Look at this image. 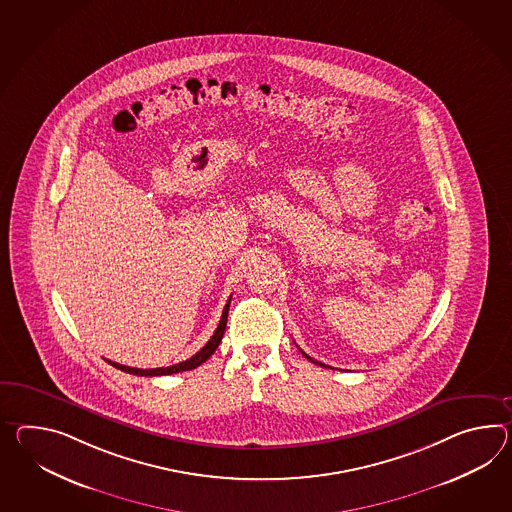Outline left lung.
I'll list each match as a JSON object with an SVG mask.
<instances>
[{"label":"left lung","instance_id":"8db88e82","mask_svg":"<svg viewBox=\"0 0 512 512\" xmlns=\"http://www.w3.org/2000/svg\"><path fill=\"white\" fill-rule=\"evenodd\" d=\"M301 353H303V355H305V357H307V359H309V361L314 362V364H320V366H325V364H322V362L314 361V359H312V357H309V355H307V353H305V351H301Z\"/></svg>","mask_w":512,"mask_h":512}]
</instances>
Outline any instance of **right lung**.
<instances>
[{
    "instance_id": "obj_1",
    "label": "right lung",
    "mask_w": 512,
    "mask_h": 512,
    "mask_svg": "<svg viewBox=\"0 0 512 512\" xmlns=\"http://www.w3.org/2000/svg\"><path fill=\"white\" fill-rule=\"evenodd\" d=\"M229 303H231V298L227 300L225 303L224 312H222V320H220V324L216 327V331H214V335H212L211 340L203 346V348L196 353V355H192L188 361L179 362V364H174V366H168V368H150V370H142V368H133V366H124V364H118V362L107 361L109 364H113L114 368H118V370H122L125 374H133V375H142V377H153V375H170V374H179V372H187V370H194V368H198L200 364L207 361L209 357H211L212 353L216 351L218 348V344L222 342V337H224L225 325H227V312H229Z\"/></svg>"
}]
</instances>
